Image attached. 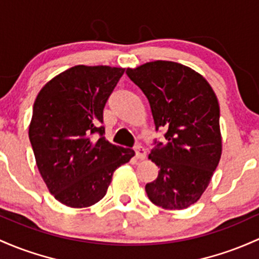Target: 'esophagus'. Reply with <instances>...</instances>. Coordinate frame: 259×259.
<instances>
[{"instance_id":"1","label":"esophagus","mask_w":259,"mask_h":259,"mask_svg":"<svg viewBox=\"0 0 259 259\" xmlns=\"http://www.w3.org/2000/svg\"><path fill=\"white\" fill-rule=\"evenodd\" d=\"M134 151L136 158H139V160H144V158L146 157V150H145L143 146H140V145H136L134 147Z\"/></svg>"}]
</instances>
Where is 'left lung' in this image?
Listing matches in <instances>:
<instances>
[{"mask_svg": "<svg viewBox=\"0 0 259 259\" xmlns=\"http://www.w3.org/2000/svg\"><path fill=\"white\" fill-rule=\"evenodd\" d=\"M127 77L149 101L156 132L164 130V144L153 140L149 158L160 171L145 187L155 205L186 209L208 187L221 156L220 108L203 76L184 65L153 61L127 69Z\"/></svg>", "mask_w": 259, "mask_h": 259, "instance_id": "8db88e82", "label": "left lung"}]
</instances>
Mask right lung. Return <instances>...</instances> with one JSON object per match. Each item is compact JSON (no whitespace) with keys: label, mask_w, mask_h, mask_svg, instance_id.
<instances>
[{"label":"right lung","mask_w":259,"mask_h":259,"mask_svg":"<svg viewBox=\"0 0 259 259\" xmlns=\"http://www.w3.org/2000/svg\"><path fill=\"white\" fill-rule=\"evenodd\" d=\"M124 73L78 66L48 82L34 102L29 140L42 180L56 200L86 208L106 195L113 173L135 152L104 138L103 109Z\"/></svg>","instance_id":"obj_1"}]
</instances>
